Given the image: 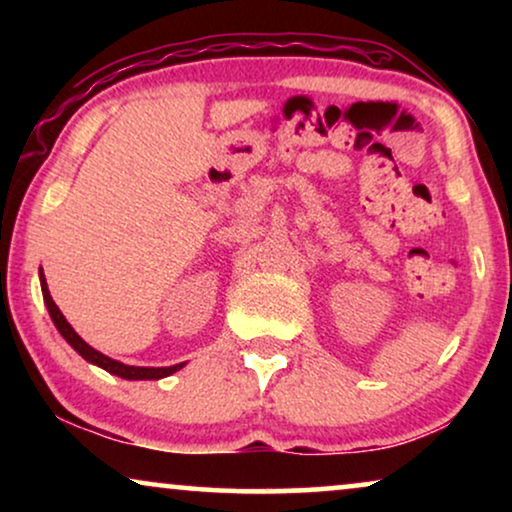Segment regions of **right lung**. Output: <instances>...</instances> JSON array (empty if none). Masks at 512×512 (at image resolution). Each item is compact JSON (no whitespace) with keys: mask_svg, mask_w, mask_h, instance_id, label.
Segmentation results:
<instances>
[{"mask_svg":"<svg viewBox=\"0 0 512 512\" xmlns=\"http://www.w3.org/2000/svg\"><path fill=\"white\" fill-rule=\"evenodd\" d=\"M39 279H41V293H44V303H46V307H48V314H51L55 328H58L62 338H65V340L69 342V345H72V347L76 349V352H79L88 363H95V366L104 368V370H107V373H111V375L123 377V380H160V377H167V375L177 373V370H181V368L186 366V363H177V366H167V368L125 366V363L114 361V359H109V356H104L102 352H97V349L90 347L86 340H81V335L76 333L72 326H69V321H67L65 317H62V312L58 310V305L53 303L51 291H48V286H46L44 270H39Z\"/></svg>","mask_w":512,"mask_h":512,"instance_id":"add662e5","label":"right lung"}]
</instances>
